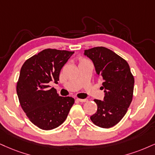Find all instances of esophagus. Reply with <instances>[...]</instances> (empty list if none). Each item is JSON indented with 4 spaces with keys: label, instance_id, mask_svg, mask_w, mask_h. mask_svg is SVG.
Here are the masks:
<instances>
[{
    "label": "esophagus",
    "instance_id": "34e87169",
    "mask_svg": "<svg viewBox=\"0 0 155 155\" xmlns=\"http://www.w3.org/2000/svg\"><path fill=\"white\" fill-rule=\"evenodd\" d=\"M77 100L81 102H84L88 101V100H87V99H77Z\"/></svg>",
    "mask_w": 155,
    "mask_h": 155
}]
</instances>
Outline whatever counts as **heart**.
Listing matches in <instances>:
<instances>
[{
  "mask_svg": "<svg viewBox=\"0 0 155 155\" xmlns=\"http://www.w3.org/2000/svg\"><path fill=\"white\" fill-rule=\"evenodd\" d=\"M87 60H86V59H82V60H81V61H80V63L81 62H84V61H87Z\"/></svg>",
  "mask_w": 155,
  "mask_h": 155,
  "instance_id": "obj_1",
  "label": "heart"
}]
</instances>
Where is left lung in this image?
Returning a JSON list of instances; mask_svg holds the SVG:
<instances>
[{
	"label": "left lung",
	"mask_w": 155,
	"mask_h": 155,
	"mask_svg": "<svg viewBox=\"0 0 155 155\" xmlns=\"http://www.w3.org/2000/svg\"><path fill=\"white\" fill-rule=\"evenodd\" d=\"M84 55L94 63L97 74L103 80L104 101L94 100L97 110L90 117L99 127L114 126L126 115L133 98L134 78L128 63L114 52L105 47L84 50Z\"/></svg>",
	"instance_id": "8db88e82"
}]
</instances>
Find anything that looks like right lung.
Listing matches in <instances>:
<instances>
[{
	"mask_svg": "<svg viewBox=\"0 0 155 155\" xmlns=\"http://www.w3.org/2000/svg\"><path fill=\"white\" fill-rule=\"evenodd\" d=\"M74 53L48 48L29 58L21 67L16 85L18 100L27 118L41 129L58 127L74 105V98L59 96L48 84H58L61 68Z\"/></svg>",
	"mask_w": 155,
	"mask_h": 155,
	"instance_id": "obj_1",
	"label": "right lung"
}]
</instances>
